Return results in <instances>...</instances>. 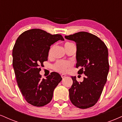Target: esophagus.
Segmentation results:
<instances>
[{
    "mask_svg": "<svg viewBox=\"0 0 122 122\" xmlns=\"http://www.w3.org/2000/svg\"><path fill=\"white\" fill-rule=\"evenodd\" d=\"M66 76V75H64V74H61V77H62V78L64 77H65Z\"/></svg>",
    "mask_w": 122,
    "mask_h": 122,
    "instance_id": "esophagus-1",
    "label": "esophagus"
}]
</instances>
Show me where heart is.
<instances>
[{"label": "heart", "mask_w": 122, "mask_h": 122, "mask_svg": "<svg viewBox=\"0 0 122 122\" xmlns=\"http://www.w3.org/2000/svg\"><path fill=\"white\" fill-rule=\"evenodd\" d=\"M70 43L67 42L65 44L66 45L70 44ZM54 49V46H52L50 47L49 51V55H51L52 51H53V50ZM71 66V63L69 61H57L55 64H54L52 67H53L54 70L56 71L59 72L61 73H65L68 70V68Z\"/></svg>", "instance_id": "1"}]
</instances>
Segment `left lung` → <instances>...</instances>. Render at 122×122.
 <instances>
[{
	"mask_svg": "<svg viewBox=\"0 0 122 122\" xmlns=\"http://www.w3.org/2000/svg\"><path fill=\"white\" fill-rule=\"evenodd\" d=\"M65 38L76 43V67L78 74L85 75L82 82L71 76L72 85L69 89L70 99L80 109L92 107L100 98L109 71L108 50L105 43L95 35L80 31Z\"/></svg>",
	"mask_w": 122,
	"mask_h": 122,
	"instance_id": "obj_1",
	"label": "left lung"
}]
</instances>
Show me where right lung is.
Listing matches in <instances>:
<instances>
[{
	"label": "right lung",
	"instance_id": "right-lung-1",
	"mask_svg": "<svg viewBox=\"0 0 122 122\" xmlns=\"http://www.w3.org/2000/svg\"><path fill=\"white\" fill-rule=\"evenodd\" d=\"M64 41L61 34H52L40 29L28 30L20 35L13 49V67L18 86L25 100L37 107L51 101L55 88L62 78L51 72L46 79L40 74L43 61H47L51 45Z\"/></svg>",
	"mask_w": 122,
	"mask_h": 122
}]
</instances>
